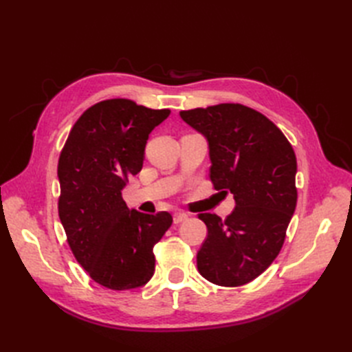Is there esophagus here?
Segmentation results:
<instances>
[{"mask_svg": "<svg viewBox=\"0 0 352 352\" xmlns=\"http://www.w3.org/2000/svg\"><path fill=\"white\" fill-rule=\"evenodd\" d=\"M188 219H189V214H186V212H182V211L175 212V216H173L175 225H179V223H182V221H185V220H188Z\"/></svg>", "mask_w": 352, "mask_h": 352, "instance_id": "obj_1", "label": "esophagus"}]
</instances>
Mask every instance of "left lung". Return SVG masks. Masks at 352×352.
<instances>
[{
	"instance_id": "left-lung-1",
	"label": "left lung",
	"mask_w": 352,
	"mask_h": 352,
	"mask_svg": "<svg viewBox=\"0 0 352 352\" xmlns=\"http://www.w3.org/2000/svg\"><path fill=\"white\" fill-rule=\"evenodd\" d=\"M180 117L207 140L211 182L236 204L225 220L199 214L208 235L197 254L198 272L214 285H245L280 252L296 207L295 153L278 126L241 104Z\"/></svg>"
}]
</instances>
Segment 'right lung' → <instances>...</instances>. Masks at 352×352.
Wrapping results in <instances>:
<instances>
[{
    "label": "right lung",
    "instance_id": "right-lung-1",
    "mask_svg": "<svg viewBox=\"0 0 352 352\" xmlns=\"http://www.w3.org/2000/svg\"><path fill=\"white\" fill-rule=\"evenodd\" d=\"M170 110L131 100L92 105L74 123L58 160V216L70 250L91 279L113 291L153 278V248L172 226L167 211L129 210L122 190L141 172L145 145Z\"/></svg>",
    "mask_w": 352,
    "mask_h": 352
}]
</instances>
